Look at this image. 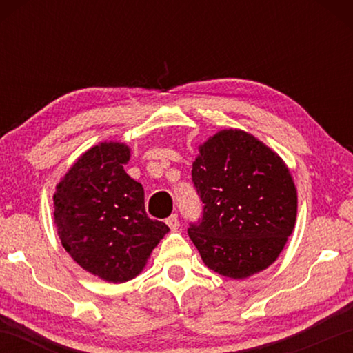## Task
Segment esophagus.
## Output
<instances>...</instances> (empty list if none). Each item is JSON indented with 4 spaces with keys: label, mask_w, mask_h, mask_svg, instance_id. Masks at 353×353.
<instances>
[{
    "label": "esophagus",
    "mask_w": 353,
    "mask_h": 353,
    "mask_svg": "<svg viewBox=\"0 0 353 353\" xmlns=\"http://www.w3.org/2000/svg\"><path fill=\"white\" fill-rule=\"evenodd\" d=\"M166 224L170 225L171 230H177L179 225H181V221H179V216L177 214H171V216L166 219Z\"/></svg>",
    "instance_id": "1"
}]
</instances>
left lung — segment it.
Listing matches in <instances>:
<instances>
[{
    "label": "left lung",
    "mask_w": 353,
    "mask_h": 353,
    "mask_svg": "<svg viewBox=\"0 0 353 353\" xmlns=\"http://www.w3.org/2000/svg\"><path fill=\"white\" fill-rule=\"evenodd\" d=\"M191 177L204 210L188 235L205 266L240 280L272 265L297 214L283 160L254 135L224 129L199 146Z\"/></svg>",
    "instance_id": "obj_1"
}]
</instances>
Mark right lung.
Segmentation results:
<instances>
[{
  "mask_svg": "<svg viewBox=\"0 0 353 353\" xmlns=\"http://www.w3.org/2000/svg\"><path fill=\"white\" fill-rule=\"evenodd\" d=\"M130 149L104 141L83 152L57 183L54 224L77 265L105 282L139 276L170 227L145 212V191L124 165Z\"/></svg>",
  "mask_w": 353,
  "mask_h": 353,
  "instance_id": "1",
  "label": "right lung"
}]
</instances>
